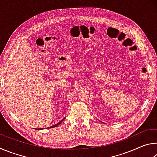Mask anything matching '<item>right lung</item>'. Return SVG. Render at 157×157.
<instances>
[{
	"label": "right lung",
	"instance_id": "add662e5",
	"mask_svg": "<svg viewBox=\"0 0 157 157\" xmlns=\"http://www.w3.org/2000/svg\"><path fill=\"white\" fill-rule=\"evenodd\" d=\"M66 118H63L62 119V121H59V123H57V124H54V125H52V126H50V127H47V128L48 129H50V128H53V127H57V126H58V125H59V124H61V123H62V122L63 121V120H64V119H65ZM44 129V128H40V129H37V130H40V129Z\"/></svg>",
	"mask_w": 157,
	"mask_h": 157
}]
</instances>
